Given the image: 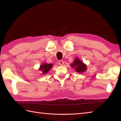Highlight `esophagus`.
Listing matches in <instances>:
<instances>
[{"instance_id": "esophagus-1", "label": "esophagus", "mask_w": 121, "mask_h": 121, "mask_svg": "<svg viewBox=\"0 0 121 121\" xmlns=\"http://www.w3.org/2000/svg\"><path fill=\"white\" fill-rule=\"evenodd\" d=\"M58 64L59 65H60V66H62V65H64V61L62 60H60L58 62Z\"/></svg>"}]
</instances>
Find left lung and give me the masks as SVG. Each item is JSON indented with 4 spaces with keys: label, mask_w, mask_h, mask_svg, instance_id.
<instances>
[{
    "label": "left lung",
    "mask_w": 121,
    "mask_h": 121,
    "mask_svg": "<svg viewBox=\"0 0 121 121\" xmlns=\"http://www.w3.org/2000/svg\"><path fill=\"white\" fill-rule=\"evenodd\" d=\"M71 67L75 69V71L78 73H82L86 70V66L78 58H76L73 63L71 64Z\"/></svg>",
    "instance_id": "8db88e82"
}]
</instances>
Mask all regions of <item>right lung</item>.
<instances>
[{
  "mask_svg": "<svg viewBox=\"0 0 121 121\" xmlns=\"http://www.w3.org/2000/svg\"><path fill=\"white\" fill-rule=\"evenodd\" d=\"M53 65L52 64H47L44 63L42 64L40 67L39 70L41 71L43 74H46L48 73V72L50 70L51 68L52 67Z\"/></svg>",
  "mask_w": 121,
  "mask_h": 121,
  "instance_id": "1",
  "label": "right lung"
}]
</instances>
